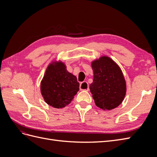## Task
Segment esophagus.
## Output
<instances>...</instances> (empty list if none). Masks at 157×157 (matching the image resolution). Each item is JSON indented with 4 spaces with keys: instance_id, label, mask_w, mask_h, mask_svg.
I'll return each instance as SVG.
<instances>
[{
    "instance_id": "34e87169",
    "label": "esophagus",
    "mask_w": 157,
    "mask_h": 157,
    "mask_svg": "<svg viewBox=\"0 0 157 157\" xmlns=\"http://www.w3.org/2000/svg\"><path fill=\"white\" fill-rule=\"evenodd\" d=\"M80 90H86V91H88L89 90V86L87 82L84 81L80 83Z\"/></svg>"
}]
</instances>
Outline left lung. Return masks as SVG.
Here are the masks:
<instances>
[{
	"label": "left lung",
	"instance_id": "8db88e82",
	"mask_svg": "<svg viewBox=\"0 0 157 157\" xmlns=\"http://www.w3.org/2000/svg\"><path fill=\"white\" fill-rule=\"evenodd\" d=\"M94 72L90 92L97 107L111 110L119 106L126 93V83L122 71L111 58L102 56L91 62Z\"/></svg>",
	"mask_w": 157,
	"mask_h": 157
}]
</instances>
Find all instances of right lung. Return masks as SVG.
Returning a JSON list of instances; mask_svg holds the SVG:
<instances>
[{
    "label": "right lung",
    "mask_w": 157,
    "mask_h": 157,
    "mask_svg": "<svg viewBox=\"0 0 157 157\" xmlns=\"http://www.w3.org/2000/svg\"><path fill=\"white\" fill-rule=\"evenodd\" d=\"M79 90L77 77L67 70L60 60H54L47 67L40 82V92L48 105L63 108L72 101Z\"/></svg>",
    "instance_id": "add662e5"
}]
</instances>
